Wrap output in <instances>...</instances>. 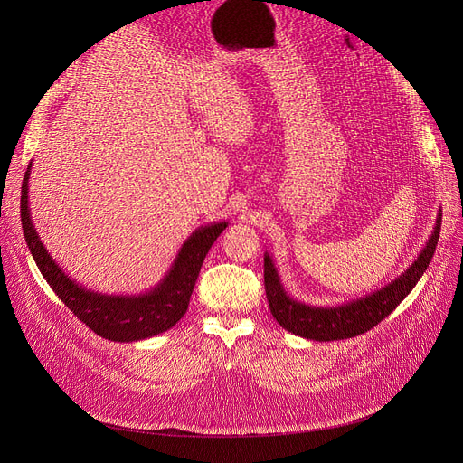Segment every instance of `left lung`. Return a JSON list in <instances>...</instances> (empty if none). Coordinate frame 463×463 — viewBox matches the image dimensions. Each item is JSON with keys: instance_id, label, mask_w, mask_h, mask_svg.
<instances>
[{"instance_id": "1", "label": "left lung", "mask_w": 463, "mask_h": 463, "mask_svg": "<svg viewBox=\"0 0 463 463\" xmlns=\"http://www.w3.org/2000/svg\"><path fill=\"white\" fill-rule=\"evenodd\" d=\"M441 219L443 215L439 212L435 231L424 251L403 276L366 298L337 307H313L288 298L279 283L270 255H264V288L274 319L285 330L307 339H317V342L347 339L372 330L400 306L426 272L435 253L437 240H439Z\"/></svg>"}]
</instances>
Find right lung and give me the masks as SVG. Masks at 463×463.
Segmentation results:
<instances>
[{
    "label": "right lung",
    "mask_w": 463,
    "mask_h": 463,
    "mask_svg": "<svg viewBox=\"0 0 463 463\" xmlns=\"http://www.w3.org/2000/svg\"><path fill=\"white\" fill-rule=\"evenodd\" d=\"M32 166V163H30ZM30 166L22 182L20 217L26 244L39 266L41 274L52 287L61 302L97 335L112 342H137V339L152 337L168 328H173L187 311L193 285L199 278L203 260L215 241L223 232L227 223H213L194 232L182 248L176 262L168 276L148 295L142 297H105L90 293L71 281L43 248L41 240L32 225L28 210V180Z\"/></svg>",
    "instance_id": "obj_1"
}]
</instances>
